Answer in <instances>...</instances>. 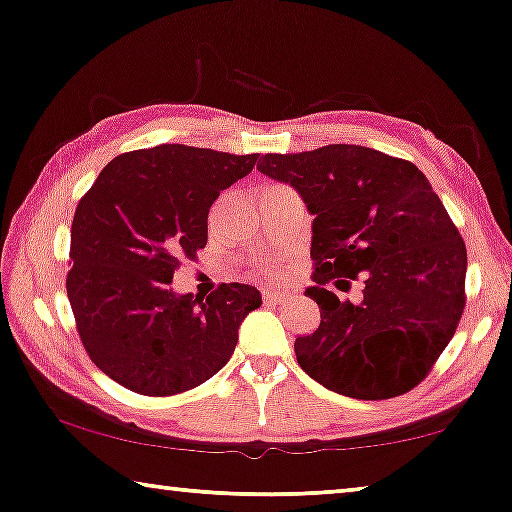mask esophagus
Returning <instances> with one entry per match:
<instances>
[{"mask_svg":"<svg viewBox=\"0 0 512 512\" xmlns=\"http://www.w3.org/2000/svg\"><path fill=\"white\" fill-rule=\"evenodd\" d=\"M289 298H291L289 291L263 289V300H265V303H284V300H289Z\"/></svg>","mask_w":512,"mask_h":512,"instance_id":"esophagus-1","label":"esophagus"}]
</instances>
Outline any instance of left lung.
<instances>
[{"instance_id":"left-lung-1","label":"left lung","mask_w":512,"mask_h":512,"mask_svg":"<svg viewBox=\"0 0 512 512\" xmlns=\"http://www.w3.org/2000/svg\"><path fill=\"white\" fill-rule=\"evenodd\" d=\"M258 172L286 181L314 214V286L321 324L296 338V359L335 394L384 401L415 389L466 307V244L410 160L356 144L265 153ZM361 276L359 306L327 284Z\"/></svg>"}]
</instances>
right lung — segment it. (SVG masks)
Returning a JSON list of instances; mask_svg holds the SVG:
<instances>
[{"label":"right lung","mask_w":512,"mask_h":512,"mask_svg":"<svg viewBox=\"0 0 512 512\" xmlns=\"http://www.w3.org/2000/svg\"><path fill=\"white\" fill-rule=\"evenodd\" d=\"M256 158L186 144L121 153L76 205L67 298L90 361L121 387L184 394L233 356L261 293L233 282L193 298L170 282L205 249L209 207Z\"/></svg>","instance_id":"1"}]
</instances>
